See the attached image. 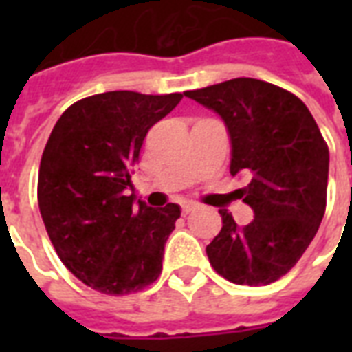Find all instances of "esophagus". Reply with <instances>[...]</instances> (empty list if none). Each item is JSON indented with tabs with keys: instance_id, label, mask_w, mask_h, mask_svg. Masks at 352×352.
<instances>
[{
	"instance_id": "obj_1",
	"label": "esophagus",
	"mask_w": 352,
	"mask_h": 352,
	"mask_svg": "<svg viewBox=\"0 0 352 352\" xmlns=\"http://www.w3.org/2000/svg\"><path fill=\"white\" fill-rule=\"evenodd\" d=\"M197 208V204L195 203H182V214L186 215V214H190V212H192V210H195Z\"/></svg>"
}]
</instances>
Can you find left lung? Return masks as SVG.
I'll return each mask as SVG.
<instances>
[{"instance_id":"1","label":"left lung","mask_w":352,"mask_h":352,"mask_svg":"<svg viewBox=\"0 0 352 352\" xmlns=\"http://www.w3.org/2000/svg\"><path fill=\"white\" fill-rule=\"evenodd\" d=\"M184 95L223 118L230 173L250 181L237 192L254 221L237 226L219 210L210 263L232 283H274L300 261L325 214L329 148L320 127L298 96L263 80L234 78Z\"/></svg>"}]
</instances>
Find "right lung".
I'll list each match as a JSON object with an SVG mask.
<instances>
[{
	"instance_id": "add662e5",
	"label": "right lung",
	"mask_w": 352,
	"mask_h": 352,
	"mask_svg": "<svg viewBox=\"0 0 352 352\" xmlns=\"http://www.w3.org/2000/svg\"><path fill=\"white\" fill-rule=\"evenodd\" d=\"M181 93L109 91L82 98L58 118L41 155L38 206L54 250L102 294L124 296L159 278L179 204L149 208L127 195L149 127Z\"/></svg>"
}]
</instances>
